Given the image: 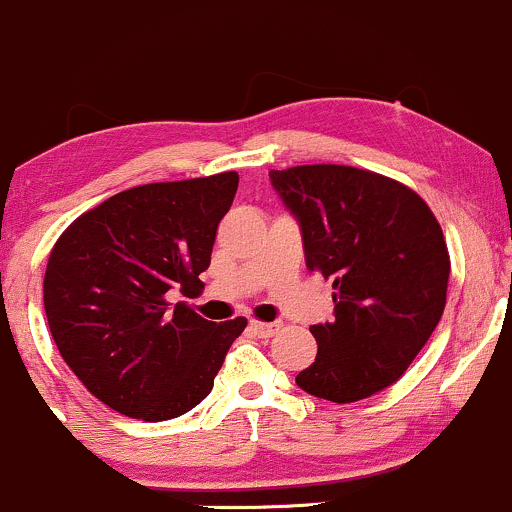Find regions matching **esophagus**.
Masks as SVG:
<instances>
[{
	"label": "esophagus",
	"instance_id": "esophagus-1",
	"mask_svg": "<svg viewBox=\"0 0 512 512\" xmlns=\"http://www.w3.org/2000/svg\"><path fill=\"white\" fill-rule=\"evenodd\" d=\"M250 327H252V332L257 334V337L269 339L281 330V322H250Z\"/></svg>",
	"mask_w": 512,
	"mask_h": 512
}]
</instances>
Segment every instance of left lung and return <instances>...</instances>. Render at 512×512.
Here are the masks:
<instances>
[{"mask_svg":"<svg viewBox=\"0 0 512 512\" xmlns=\"http://www.w3.org/2000/svg\"><path fill=\"white\" fill-rule=\"evenodd\" d=\"M298 221L310 272L332 279L334 317L313 325L308 395L358 402L392 385L424 349L448 293L450 257L428 204L370 170L317 163L269 170Z\"/></svg>","mask_w":512,"mask_h":512,"instance_id":"1","label":"left lung"}]
</instances>
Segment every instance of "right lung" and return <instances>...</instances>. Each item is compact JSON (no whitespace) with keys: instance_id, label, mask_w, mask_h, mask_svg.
Returning a JSON list of instances; mask_svg holds the SVG:
<instances>
[{"instance_id":"obj_1","label":"right lung","mask_w":512,"mask_h":512,"mask_svg":"<svg viewBox=\"0 0 512 512\" xmlns=\"http://www.w3.org/2000/svg\"><path fill=\"white\" fill-rule=\"evenodd\" d=\"M238 173L117 192L62 233L43 303L57 349L93 397L132 419L168 421L214 387L248 320L216 325L175 293L202 286Z\"/></svg>"}]
</instances>
